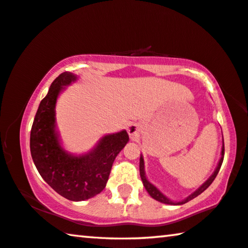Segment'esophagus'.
Masks as SVG:
<instances>
[{
    "label": "esophagus",
    "instance_id": "obj_1",
    "mask_svg": "<svg viewBox=\"0 0 248 248\" xmlns=\"http://www.w3.org/2000/svg\"><path fill=\"white\" fill-rule=\"evenodd\" d=\"M127 130H128L129 135H130L131 137H136L139 133L140 128H139V125L137 124H131L128 125Z\"/></svg>",
    "mask_w": 248,
    "mask_h": 248
}]
</instances>
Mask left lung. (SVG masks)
<instances>
[{"mask_svg": "<svg viewBox=\"0 0 248 248\" xmlns=\"http://www.w3.org/2000/svg\"><path fill=\"white\" fill-rule=\"evenodd\" d=\"M223 159H224V142H223V148H222V156H221V160H219L218 166H217V168H216V170L214 171V173L212 174L211 178H210L209 180H207L206 182L204 183L201 187H199L198 190H196V191L194 192V193H192L191 195H188L186 200H183V201L178 202V203H174V202L170 201V200H169V199L167 198V196H164V195H163L162 193H161V192L158 190V188H156L155 186H153V184H151L147 179H145V175H144V163H143L142 156H140V176H141V180H142V183H143V186H144V187H145V190L148 191V193L150 194L153 199L156 200V201L161 202V203H164V204H171V205H181V204H184V203H186V202H188V201H191V200H193L194 198H196V196L201 194L202 192L205 191L206 188L211 186L212 182H213L214 179L216 178V175H217L219 169H221V166H222V163H223Z\"/></svg>", "mask_w": 248, "mask_h": 248, "instance_id": "8db88e82", "label": "left lung"}]
</instances>
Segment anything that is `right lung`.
<instances>
[{
    "label": "right lung",
    "instance_id": "obj_1",
    "mask_svg": "<svg viewBox=\"0 0 248 248\" xmlns=\"http://www.w3.org/2000/svg\"><path fill=\"white\" fill-rule=\"evenodd\" d=\"M76 79L62 73L50 85L41 101L31 130V155L45 182L69 201H84L99 194L109 179L112 163L129 136L125 130L104 137L95 150L75 156L61 147L55 132V104L62 86Z\"/></svg>",
    "mask_w": 248,
    "mask_h": 248
}]
</instances>
